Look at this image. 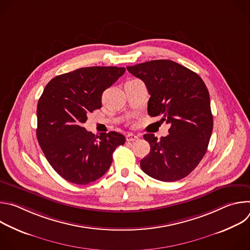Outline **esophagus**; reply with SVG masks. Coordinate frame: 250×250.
I'll use <instances>...</instances> for the list:
<instances>
[{"instance_id":"34e87169","label":"esophagus","mask_w":250,"mask_h":250,"mask_svg":"<svg viewBox=\"0 0 250 250\" xmlns=\"http://www.w3.org/2000/svg\"><path fill=\"white\" fill-rule=\"evenodd\" d=\"M138 139V135L134 134V133H128L126 135V140L127 141H134V140H137Z\"/></svg>"}]
</instances>
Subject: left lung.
Masks as SVG:
<instances>
[{
	"label": "left lung",
	"instance_id": "obj_1",
	"mask_svg": "<svg viewBox=\"0 0 250 250\" xmlns=\"http://www.w3.org/2000/svg\"><path fill=\"white\" fill-rule=\"evenodd\" d=\"M126 69L148 90V115L162 116L161 121L170 125L169 134L159 140L152 133L144 135L150 152L140 167L159 181L180 180L198 166L208 146L212 131L208 91L197 73L172 60H151Z\"/></svg>",
	"mask_w": 250,
	"mask_h": 250
}]
</instances>
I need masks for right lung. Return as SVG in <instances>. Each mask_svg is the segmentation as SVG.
I'll use <instances>...</instances> for the list:
<instances>
[{"label": "right lung", "instance_id": "1", "mask_svg": "<svg viewBox=\"0 0 250 250\" xmlns=\"http://www.w3.org/2000/svg\"><path fill=\"white\" fill-rule=\"evenodd\" d=\"M125 67H85L53 78L38 104L37 137L47 161L66 181L86 185L102 177L125 137L117 131L95 135L83 127L87 115L102 108L103 92Z\"/></svg>", "mask_w": 250, "mask_h": 250}]
</instances>
